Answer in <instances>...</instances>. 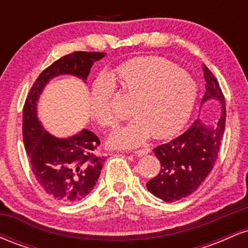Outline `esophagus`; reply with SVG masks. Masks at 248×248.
<instances>
[{"label":"esophagus","instance_id":"esophagus-1","mask_svg":"<svg viewBox=\"0 0 248 248\" xmlns=\"http://www.w3.org/2000/svg\"><path fill=\"white\" fill-rule=\"evenodd\" d=\"M148 153H150V148H149V147L143 148V149L134 150V154H135V155H138V156H143V155H147Z\"/></svg>","mask_w":248,"mask_h":248}]
</instances>
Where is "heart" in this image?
Listing matches in <instances>:
<instances>
[{"instance_id":"obj_1","label":"heart","mask_w":248,"mask_h":248,"mask_svg":"<svg viewBox=\"0 0 248 248\" xmlns=\"http://www.w3.org/2000/svg\"><path fill=\"white\" fill-rule=\"evenodd\" d=\"M115 78L122 92L133 100L132 113L135 119L109 136L110 146L135 147L150 135L155 139L168 138L189 120L197 99V84L169 59L157 56L133 59L116 69ZM114 92V85L108 76L99 77L91 91V114L104 127L115 126L127 115L113 108Z\"/></svg>"}]
</instances>
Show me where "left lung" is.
Here are the masks:
<instances>
[{
  "mask_svg": "<svg viewBox=\"0 0 248 248\" xmlns=\"http://www.w3.org/2000/svg\"><path fill=\"white\" fill-rule=\"evenodd\" d=\"M203 71L206 92L202 104L217 99L223 112L215 124H205L197 119L182 135L154 149L161 170L156 177L147 182V189L168 203L195 192L218 158L226 120L225 98L218 80L204 64Z\"/></svg>",
  "mask_w": 248,
  "mask_h": 248,
  "instance_id": "left-lung-1",
  "label": "left lung"
}]
</instances>
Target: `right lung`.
Segmentation results:
<instances>
[{
  "label": "right lung",
  "mask_w": 248,
  "mask_h": 248,
  "mask_svg": "<svg viewBox=\"0 0 248 248\" xmlns=\"http://www.w3.org/2000/svg\"><path fill=\"white\" fill-rule=\"evenodd\" d=\"M105 56L77 51L62 57L39 75L25 99L22 129L31 170L43 190L62 203L81 201L93 190L105 162L95 155L100 140L87 129L67 139L51 135L37 118V101L50 79L72 75L85 81L94 62Z\"/></svg>",
  "instance_id": "right-lung-1"
}]
</instances>
